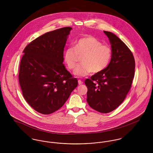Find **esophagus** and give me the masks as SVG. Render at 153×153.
<instances>
[{"label": "esophagus", "mask_w": 153, "mask_h": 153, "mask_svg": "<svg viewBox=\"0 0 153 153\" xmlns=\"http://www.w3.org/2000/svg\"><path fill=\"white\" fill-rule=\"evenodd\" d=\"M83 83H84V82H83L81 80H80V79L78 80V84H79V85H81V84H82Z\"/></svg>", "instance_id": "1"}]
</instances>
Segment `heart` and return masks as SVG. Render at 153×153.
Masks as SVG:
<instances>
[{
	"mask_svg": "<svg viewBox=\"0 0 153 153\" xmlns=\"http://www.w3.org/2000/svg\"><path fill=\"white\" fill-rule=\"evenodd\" d=\"M112 51L111 47L104 45L97 38L89 36L78 40L74 48L69 47L64 52V62L69 69H74L82 58L81 65L74 71V74L82 77L98 74L105 70L111 62Z\"/></svg>",
	"mask_w": 153,
	"mask_h": 153,
	"instance_id": "obj_1",
	"label": "heart"
}]
</instances>
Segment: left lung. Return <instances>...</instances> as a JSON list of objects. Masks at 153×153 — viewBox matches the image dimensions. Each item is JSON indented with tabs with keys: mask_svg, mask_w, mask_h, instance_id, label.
I'll use <instances>...</instances> for the list:
<instances>
[{
	"mask_svg": "<svg viewBox=\"0 0 153 153\" xmlns=\"http://www.w3.org/2000/svg\"><path fill=\"white\" fill-rule=\"evenodd\" d=\"M111 45L112 56L107 68L85 81L88 105L101 113L116 109L125 100L135 74V60L130 49L112 32L104 31Z\"/></svg>",
	"mask_w": 153,
	"mask_h": 153,
	"instance_id": "1",
	"label": "left lung"
}]
</instances>
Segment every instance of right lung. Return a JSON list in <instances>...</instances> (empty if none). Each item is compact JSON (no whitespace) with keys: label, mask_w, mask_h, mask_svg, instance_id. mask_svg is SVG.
I'll use <instances>...</instances> for the list:
<instances>
[{"label":"right lung","mask_w":153,"mask_h":153,"mask_svg":"<svg viewBox=\"0 0 153 153\" xmlns=\"http://www.w3.org/2000/svg\"><path fill=\"white\" fill-rule=\"evenodd\" d=\"M72 27L48 32L28 44L19 66V82L28 104L42 114L61 108L77 87L63 64L64 50Z\"/></svg>","instance_id":"right-lung-1"}]
</instances>
